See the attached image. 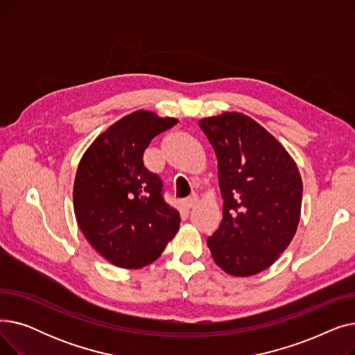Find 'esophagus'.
<instances>
[{
    "instance_id": "34e87169",
    "label": "esophagus",
    "mask_w": 355,
    "mask_h": 355,
    "mask_svg": "<svg viewBox=\"0 0 355 355\" xmlns=\"http://www.w3.org/2000/svg\"><path fill=\"white\" fill-rule=\"evenodd\" d=\"M197 198H198V197H197V194H191V196H189L187 198H185V200H184V202H185V206H187L189 209H190V207H193V206H194V204L197 202Z\"/></svg>"
}]
</instances>
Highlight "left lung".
I'll list each match as a JSON object with an SVG mask.
<instances>
[{"mask_svg":"<svg viewBox=\"0 0 355 355\" xmlns=\"http://www.w3.org/2000/svg\"><path fill=\"white\" fill-rule=\"evenodd\" d=\"M200 128L218 164L223 220L207 245L229 275L268 269L291 243L300 223L302 180L286 149L252 118L226 112Z\"/></svg>","mask_w":355,"mask_h":355,"instance_id":"8db88e82","label":"left lung"}]
</instances>
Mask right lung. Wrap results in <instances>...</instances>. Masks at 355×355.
<instances>
[{
  "mask_svg": "<svg viewBox=\"0 0 355 355\" xmlns=\"http://www.w3.org/2000/svg\"><path fill=\"white\" fill-rule=\"evenodd\" d=\"M178 121L137 110L109 126L85 153L73 187L78 225L110 263L139 269L158 259L180 227L158 174L144 165L153 138Z\"/></svg>",
  "mask_w": 355,
  "mask_h": 355,
  "instance_id": "add662e5",
  "label": "right lung"
}]
</instances>
